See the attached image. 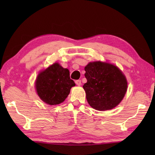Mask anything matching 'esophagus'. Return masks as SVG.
Segmentation results:
<instances>
[{"instance_id":"1","label":"esophagus","mask_w":155,"mask_h":155,"mask_svg":"<svg viewBox=\"0 0 155 155\" xmlns=\"http://www.w3.org/2000/svg\"><path fill=\"white\" fill-rule=\"evenodd\" d=\"M75 83H76V84L78 85V86H80V85L81 84V80L75 81Z\"/></svg>"}]
</instances>
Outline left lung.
I'll list each match as a JSON object with an SVG mask.
<instances>
[{"instance_id":"obj_1","label":"left lung","mask_w":155,"mask_h":155,"mask_svg":"<svg viewBox=\"0 0 155 155\" xmlns=\"http://www.w3.org/2000/svg\"><path fill=\"white\" fill-rule=\"evenodd\" d=\"M87 83L83 85L91 107L98 110L114 108L123 100L127 82L116 66L100 61L89 62L84 68Z\"/></svg>"}]
</instances>
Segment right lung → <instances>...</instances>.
<instances>
[{
  "mask_svg": "<svg viewBox=\"0 0 155 155\" xmlns=\"http://www.w3.org/2000/svg\"><path fill=\"white\" fill-rule=\"evenodd\" d=\"M75 83L70 78L67 68L54 63L38 75L35 86L42 101L51 105L62 103Z\"/></svg>",
  "mask_w": 155,
  "mask_h": 155,
  "instance_id": "1",
  "label": "right lung"
}]
</instances>
